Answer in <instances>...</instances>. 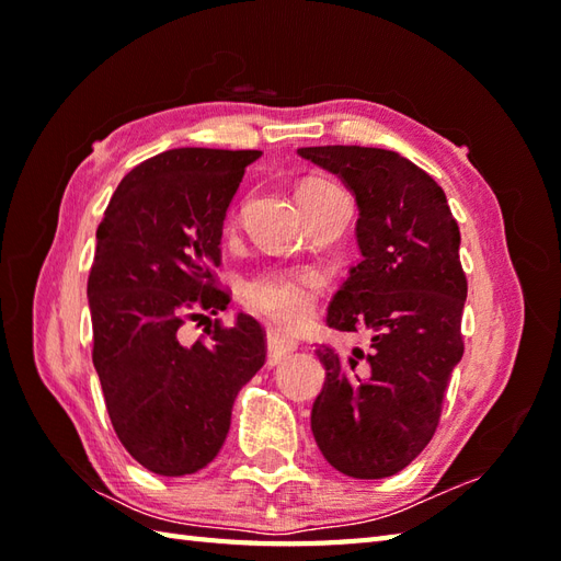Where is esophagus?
Here are the masks:
<instances>
[{"label":"esophagus","instance_id":"34e87169","mask_svg":"<svg viewBox=\"0 0 561 561\" xmlns=\"http://www.w3.org/2000/svg\"><path fill=\"white\" fill-rule=\"evenodd\" d=\"M296 350V342L279 330H267V366H277L284 356Z\"/></svg>","mask_w":561,"mask_h":561}]
</instances>
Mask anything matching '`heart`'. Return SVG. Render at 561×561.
<instances>
[{"instance_id":"1","label":"heart","mask_w":561,"mask_h":561,"mask_svg":"<svg viewBox=\"0 0 561 561\" xmlns=\"http://www.w3.org/2000/svg\"><path fill=\"white\" fill-rule=\"evenodd\" d=\"M342 193L325 181H311L299 187V199ZM325 277L311 267H265L241 282V299L257 316L282 328H299L313 316L323 296Z\"/></svg>"}]
</instances>
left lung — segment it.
I'll return each instance as SVG.
<instances>
[{
    "label": "left lung",
    "instance_id": "1",
    "mask_svg": "<svg viewBox=\"0 0 561 561\" xmlns=\"http://www.w3.org/2000/svg\"><path fill=\"white\" fill-rule=\"evenodd\" d=\"M356 197L362 262L335 294L328 325L371 332V350H318L325 386L311 432L332 468L356 480L400 472L432 440L453 366L462 356L468 279L446 193L396 151L304 147Z\"/></svg>",
    "mask_w": 561,
    "mask_h": 561
}]
</instances>
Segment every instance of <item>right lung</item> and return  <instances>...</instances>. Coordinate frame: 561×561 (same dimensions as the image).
Returning a JSON list of instances; mask_svg holds the SVG:
<instances>
[{
    "mask_svg": "<svg viewBox=\"0 0 561 561\" xmlns=\"http://www.w3.org/2000/svg\"><path fill=\"white\" fill-rule=\"evenodd\" d=\"M260 151L183 147L129 171L96 231L89 274L93 366L121 444L147 470L181 478L217 458L231 408L267 356L250 316L214 320L183 344L185 320L224 311L221 229Z\"/></svg>",
    "mask_w": 561,
    "mask_h": 561,
    "instance_id": "1",
    "label": "right lung"
}]
</instances>
